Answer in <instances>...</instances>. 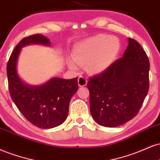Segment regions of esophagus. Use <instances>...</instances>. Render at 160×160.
<instances>
[{
	"label": "esophagus",
	"instance_id": "1",
	"mask_svg": "<svg viewBox=\"0 0 160 160\" xmlns=\"http://www.w3.org/2000/svg\"><path fill=\"white\" fill-rule=\"evenodd\" d=\"M87 78H85V77L81 76L78 77V86H80V87H84V86H85L86 84H87Z\"/></svg>",
	"mask_w": 160,
	"mask_h": 160
}]
</instances>
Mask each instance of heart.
Here are the masks:
<instances>
[{
  "instance_id": "heart-1",
  "label": "heart",
  "mask_w": 160,
  "mask_h": 160,
  "mask_svg": "<svg viewBox=\"0 0 160 160\" xmlns=\"http://www.w3.org/2000/svg\"><path fill=\"white\" fill-rule=\"evenodd\" d=\"M120 49L119 40L115 37L97 35L84 39L75 46L72 58L68 60L69 68L76 69L78 64L87 63L92 72L105 70L115 58Z\"/></svg>"
}]
</instances>
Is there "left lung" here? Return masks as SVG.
I'll return each instance as SVG.
<instances>
[{"mask_svg": "<svg viewBox=\"0 0 160 160\" xmlns=\"http://www.w3.org/2000/svg\"><path fill=\"white\" fill-rule=\"evenodd\" d=\"M150 62L136 40L129 38L123 56L88 82L90 111L94 121L117 127L138 114L149 90Z\"/></svg>", "mask_w": 160, "mask_h": 160, "instance_id": "obj_1", "label": "left lung"}]
</instances>
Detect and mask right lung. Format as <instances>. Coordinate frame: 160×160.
<instances>
[{"label":"right lung","mask_w":160,"mask_h":160,"mask_svg":"<svg viewBox=\"0 0 160 160\" xmlns=\"http://www.w3.org/2000/svg\"><path fill=\"white\" fill-rule=\"evenodd\" d=\"M33 43L49 46L50 41L37 33L18 42L7 63L9 94L21 113L32 124L42 129L53 128L63 123L68 115L70 99L78 91V78H53L41 86L26 85L17 75L16 63L21 48Z\"/></svg>","instance_id":"1"}]
</instances>
